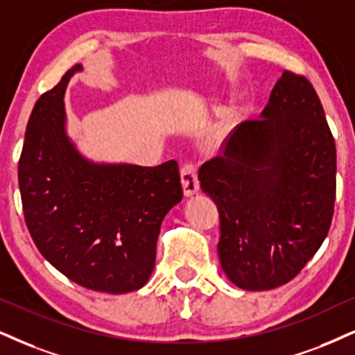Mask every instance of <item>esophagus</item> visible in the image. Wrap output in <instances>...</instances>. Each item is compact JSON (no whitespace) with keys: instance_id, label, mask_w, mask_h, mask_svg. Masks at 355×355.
Here are the masks:
<instances>
[{"instance_id":"obj_1","label":"esophagus","mask_w":355,"mask_h":355,"mask_svg":"<svg viewBox=\"0 0 355 355\" xmlns=\"http://www.w3.org/2000/svg\"><path fill=\"white\" fill-rule=\"evenodd\" d=\"M181 184L184 189V196L191 198L199 191L198 168L194 164H184L181 169Z\"/></svg>"}]
</instances>
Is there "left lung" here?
I'll return each instance as SVG.
<instances>
[{
  "mask_svg": "<svg viewBox=\"0 0 355 355\" xmlns=\"http://www.w3.org/2000/svg\"><path fill=\"white\" fill-rule=\"evenodd\" d=\"M199 181L217 205L227 278L247 291L295 278L324 242L336 199L334 138L308 78L284 71Z\"/></svg>",
  "mask_w": 355,
  "mask_h": 355,
  "instance_id": "1",
  "label": "left lung"
}]
</instances>
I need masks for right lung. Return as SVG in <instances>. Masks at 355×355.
I'll return each mask as SVG.
<instances>
[{
  "label": "right lung",
  "instance_id": "obj_1",
  "mask_svg": "<svg viewBox=\"0 0 355 355\" xmlns=\"http://www.w3.org/2000/svg\"><path fill=\"white\" fill-rule=\"evenodd\" d=\"M69 69L34 105L17 166L31 237L49 263L80 286L112 295L150 279L161 222L182 200L174 159L146 168L97 163L67 133Z\"/></svg>",
  "mask_w": 355,
  "mask_h": 355
}]
</instances>
